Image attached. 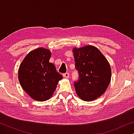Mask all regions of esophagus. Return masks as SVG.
<instances>
[{"label":"esophagus","mask_w":134,"mask_h":134,"mask_svg":"<svg viewBox=\"0 0 134 134\" xmlns=\"http://www.w3.org/2000/svg\"><path fill=\"white\" fill-rule=\"evenodd\" d=\"M63 77L65 79H69V73H68V72L65 73V74H63Z\"/></svg>","instance_id":"1"}]
</instances>
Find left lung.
Wrapping results in <instances>:
<instances>
[{
    "label": "left lung",
    "instance_id": "8db88e82",
    "mask_svg": "<svg viewBox=\"0 0 134 134\" xmlns=\"http://www.w3.org/2000/svg\"><path fill=\"white\" fill-rule=\"evenodd\" d=\"M75 67L79 79L75 82L76 93L84 101H92L104 94L111 77L110 65L101 52L94 46L72 49Z\"/></svg>",
    "mask_w": 134,
    "mask_h": 134
}]
</instances>
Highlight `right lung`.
Segmentation results:
<instances>
[{
    "mask_svg": "<svg viewBox=\"0 0 134 134\" xmlns=\"http://www.w3.org/2000/svg\"><path fill=\"white\" fill-rule=\"evenodd\" d=\"M51 57L49 49L39 47L30 51L19 66V83L31 98L37 101L49 99L63 79L54 64L49 62Z\"/></svg>",
    "mask_w": 134,
    "mask_h": 134,
    "instance_id": "obj_1",
    "label": "right lung"
}]
</instances>
